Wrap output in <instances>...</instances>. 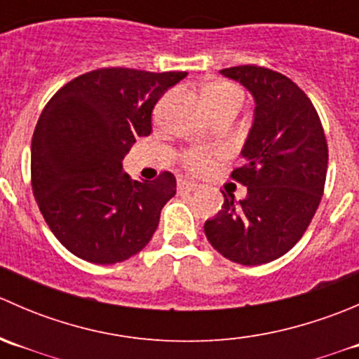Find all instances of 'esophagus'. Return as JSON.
<instances>
[{
	"label": "esophagus",
	"instance_id": "obj_1",
	"mask_svg": "<svg viewBox=\"0 0 359 359\" xmlns=\"http://www.w3.org/2000/svg\"><path fill=\"white\" fill-rule=\"evenodd\" d=\"M179 193H191V191H196L198 189V184L193 182V180H186V179H180L179 184Z\"/></svg>",
	"mask_w": 359,
	"mask_h": 359
}]
</instances>
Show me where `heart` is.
<instances>
[{
    "instance_id": "heart-1",
    "label": "heart",
    "mask_w": 359,
    "mask_h": 359,
    "mask_svg": "<svg viewBox=\"0 0 359 359\" xmlns=\"http://www.w3.org/2000/svg\"><path fill=\"white\" fill-rule=\"evenodd\" d=\"M205 99L210 104L213 112L229 106H241L243 104V92L231 81H212L205 86ZM184 163L187 168L194 172H203L208 168V156L201 149H191L184 154Z\"/></svg>"
}]
</instances>
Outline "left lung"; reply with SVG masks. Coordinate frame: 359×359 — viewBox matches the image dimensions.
Wrapping results in <instances>:
<instances>
[{
    "label": "left lung",
    "mask_w": 359,
    "mask_h": 359,
    "mask_svg": "<svg viewBox=\"0 0 359 359\" xmlns=\"http://www.w3.org/2000/svg\"><path fill=\"white\" fill-rule=\"evenodd\" d=\"M255 100L253 123L231 177L245 200L224 194L205 222L210 245L233 262L260 266L280 259L306 233L323 196L328 147L309 97L287 76L259 66L222 69Z\"/></svg>",
    "instance_id": "1"
}]
</instances>
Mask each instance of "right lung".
<instances>
[{
  "mask_svg": "<svg viewBox=\"0 0 359 359\" xmlns=\"http://www.w3.org/2000/svg\"><path fill=\"white\" fill-rule=\"evenodd\" d=\"M187 72L106 67L50 99L31 144L32 193L57 240L79 259L116 264L149 243L177 193L173 173L132 180L123 158L149 135L151 112Z\"/></svg>",
  "mask_w": 359,
  "mask_h": 359,
  "instance_id": "right-lung-1",
  "label": "right lung"
}]
</instances>
